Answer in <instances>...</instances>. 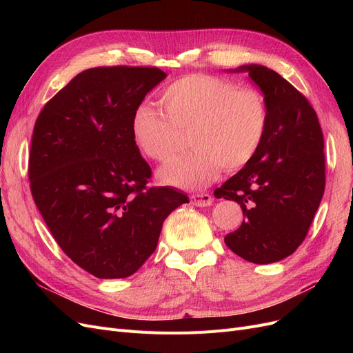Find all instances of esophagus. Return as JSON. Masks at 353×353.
<instances>
[{
	"label": "esophagus",
	"mask_w": 353,
	"mask_h": 353,
	"mask_svg": "<svg viewBox=\"0 0 353 353\" xmlns=\"http://www.w3.org/2000/svg\"><path fill=\"white\" fill-rule=\"evenodd\" d=\"M190 201L193 206L199 208H206L212 205V197L208 193H201V194H193L190 196Z\"/></svg>",
	"instance_id": "obj_1"
}]
</instances>
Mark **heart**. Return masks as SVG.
I'll return each mask as SVG.
<instances>
[{
  "label": "heart",
  "mask_w": 353,
  "mask_h": 353,
  "mask_svg": "<svg viewBox=\"0 0 353 353\" xmlns=\"http://www.w3.org/2000/svg\"><path fill=\"white\" fill-rule=\"evenodd\" d=\"M165 114L140 104L131 121L132 138L141 153L165 163L178 152L181 132L190 130L193 150L160 169L163 183L203 188L223 168L228 172L248 166L268 131V104L261 91L239 88L231 79L191 73L160 92Z\"/></svg>",
  "instance_id": "b5f03b06"
}]
</instances>
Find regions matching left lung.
Masks as SVG:
<instances>
[{"label": "left lung", "instance_id": "obj_1", "mask_svg": "<svg viewBox=\"0 0 353 353\" xmlns=\"http://www.w3.org/2000/svg\"><path fill=\"white\" fill-rule=\"evenodd\" d=\"M268 104V131L252 162L215 190L237 201L244 219L225 244L253 263L279 262L296 252L309 231L325 188L324 137L305 95L279 73L243 66Z\"/></svg>", "mask_w": 353, "mask_h": 353}]
</instances>
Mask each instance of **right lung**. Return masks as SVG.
<instances>
[{"label": "right lung", "mask_w": 353, "mask_h": 353, "mask_svg": "<svg viewBox=\"0 0 353 353\" xmlns=\"http://www.w3.org/2000/svg\"><path fill=\"white\" fill-rule=\"evenodd\" d=\"M166 73L101 66L77 74L41 110L29 153L30 193L60 249L97 279H125L148 259L163 221L188 197L150 187L131 121Z\"/></svg>", "instance_id": "add662e5"}]
</instances>
